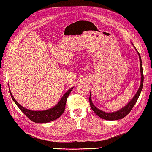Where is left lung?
I'll return each instance as SVG.
<instances>
[{"label": "left lung", "mask_w": 152, "mask_h": 152, "mask_svg": "<svg viewBox=\"0 0 152 152\" xmlns=\"http://www.w3.org/2000/svg\"><path fill=\"white\" fill-rule=\"evenodd\" d=\"M137 53H138V51H137ZM138 55H139L140 61L141 85L140 86L139 89H138L137 92L136 93V94L135 95L134 98H133V99L129 102L128 104H127L124 108L121 109L120 110H119L118 111H115V112L106 113V112H105V111H103L102 110H99V109H97L94 104H93L91 99V94H90L89 103H90V105H91V108L92 109V110L95 113V114H97V115L99 117H100L101 118H102L103 119H106V120H118V119H120L124 118V117H126L127 114H128L130 111H131L132 108L134 107V106L135 105V103H136L138 99V97H139L140 95V93H141V91H142L143 84V69H142V59H141V57H140V55L139 53H138Z\"/></svg>", "instance_id": "left-lung-1"}]
</instances>
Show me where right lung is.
Wrapping results in <instances>:
<instances>
[{
	"mask_svg": "<svg viewBox=\"0 0 152 152\" xmlns=\"http://www.w3.org/2000/svg\"><path fill=\"white\" fill-rule=\"evenodd\" d=\"M73 88L69 89L68 91H66L65 95H63V97L61 98L60 102L56 105L54 107L49 110H45V111H32L27 110V109L24 108L23 106H21L17 101L15 100L14 97L10 93V96H11L12 100L16 103V105L18 106V107L20 109L21 111L27 117L28 119H30L31 121H33L35 123H47V122L51 121L57 119V118L62 115L65 110V105L66 102V99L70 94L71 91Z\"/></svg>",
	"mask_w": 152,
	"mask_h": 152,
	"instance_id": "1",
	"label": "right lung"
}]
</instances>
